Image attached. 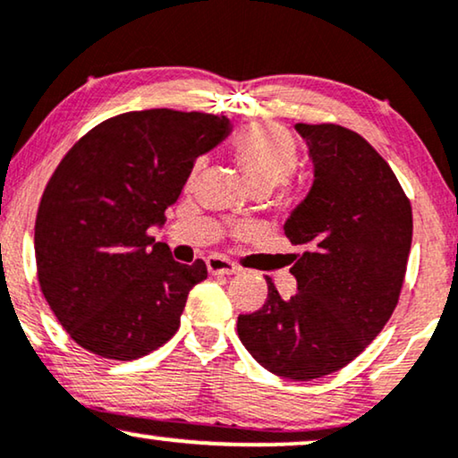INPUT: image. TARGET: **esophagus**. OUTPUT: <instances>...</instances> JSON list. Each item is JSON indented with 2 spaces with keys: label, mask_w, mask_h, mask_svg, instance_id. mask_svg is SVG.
<instances>
[{
  "label": "esophagus",
  "mask_w": 458,
  "mask_h": 458,
  "mask_svg": "<svg viewBox=\"0 0 458 458\" xmlns=\"http://www.w3.org/2000/svg\"><path fill=\"white\" fill-rule=\"evenodd\" d=\"M207 270H209V274H236L239 266L228 258H222V255H209L207 258Z\"/></svg>",
  "instance_id": "34e87169"
}]
</instances>
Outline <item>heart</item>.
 I'll list each match as a JSON object with an SVG mask.
<instances>
[{"mask_svg": "<svg viewBox=\"0 0 458 458\" xmlns=\"http://www.w3.org/2000/svg\"><path fill=\"white\" fill-rule=\"evenodd\" d=\"M236 165L255 192H267L286 182L295 172L297 155L295 140L276 123H251L236 133L233 140ZM205 161L197 158L191 172V182L203 169Z\"/></svg>", "mask_w": 458, "mask_h": 458, "instance_id": "b5f03b06", "label": "heart"}]
</instances>
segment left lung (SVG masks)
<instances>
[{"label": "left lung", "mask_w": 458, "mask_h": 458, "mask_svg": "<svg viewBox=\"0 0 458 458\" xmlns=\"http://www.w3.org/2000/svg\"><path fill=\"white\" fill-rule=\"evenodd\" d=\"M314 163L312 191L284 224L303 253L297 291L283 300L272 278L258 312L241 314L242 345L261 367L293 381L350 364L392 318L412 242L411 200L387 161L360 133L297 123Z\"/></svg>", "instance_id": "obj_1"}]
</instances>
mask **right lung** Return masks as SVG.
I'll use <instances>...</instances> for the list:
<instances>
[{
  "instance_id": "1",
  "label": "right lung",
  "mask_w": 458,
  "mask_h": 458,
  "mask_svg": "<svg viewBox=\"0 0 458 458\" xmlns=\"http://www.w3.org/2000/svg\"><path fill=\"white\" fill-rule=\"evenodd\" d=\"M228 131L209 113L131 111L102 121L58 163L35 219V261L46 301L83 350L136 360L180 328L207 266L175 261L148 230Z\"/></svg>"
}]
</instances>
